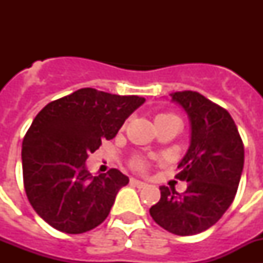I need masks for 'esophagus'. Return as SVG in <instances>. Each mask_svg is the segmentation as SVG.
<instances>
[{
  "label": "esophagus",
  "instance_id": "34e87169",
  "mask_svg": "<svg viewBox=\"0 0 263 263\" xmlns=\"http://www.w3.org/2000/svg\"><path fill=\"white\" fill-rule=\"evenodd\" d=\"M130 182H132L134 185H137V187H139V188L146 187V185H147L145 182H141V180H138V179H134V178L130 179Z\"/></svg>",
  "mask_w": 263,
  "mask_h": 263
}]
</instances>
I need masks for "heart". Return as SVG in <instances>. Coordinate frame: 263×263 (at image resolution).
<instances>
[{
  "label": "heart",
  "mask_w": 263,
  "mask_h": 263,
  "mask_svg": "<svg viewBox=\"0 0 263 263\" xmlns=\"http://www.w3.org/2000/svg\"><path fill=\"white\" fill-rule=\"evenodd\" d=\"M163 116H174V115H170V113H163V115H159L158 116V117H163ZM134 166L137 167V168H139V170H143L145 168V162H143L142 159H136L134 160Z\"/></svg>",
  "instance_id": "obj_1"
}]
</instances>
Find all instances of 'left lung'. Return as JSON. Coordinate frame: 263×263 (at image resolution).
<instances>
[{
  "label": "left lung",
  "instance_id": "obj_1",
  "mask_svg": "<svg viewBox=\"0 0 263 263\" xmlns=\"http://www.w3.org/2000/svg\"><path fill=\"white\" fill-rule=\"evenodd\" d=\"M170 96L191 124L190 147L175 176L188 184L183 194L162 185L150 215L170 233L194 236L215 225L233 203L243 168V143L227 109L194 90Z\"/></svg>",
  "mask_w": 263,
  "mask_h": 263
}]
</instances>
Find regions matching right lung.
<instances>
[{
  "instance_id": "1",
  "label": "right lung",
  "mask_w": 263,
  "mask_h": 263,
  "mask_svg": "<svg viewBox=\"0 0 263 263\" xmlns=\"http://www.w3.org/2000/svg\"><path fill=\"white\" fill-rule=\"evenodd\" d=\"M139 96L81 88L39 111L22 142L23 184L34 211L60 232L79 234L108 217L129 178L116 168L93 176L85 160L115 138Z\"/></svg>"
}]
</instances>
